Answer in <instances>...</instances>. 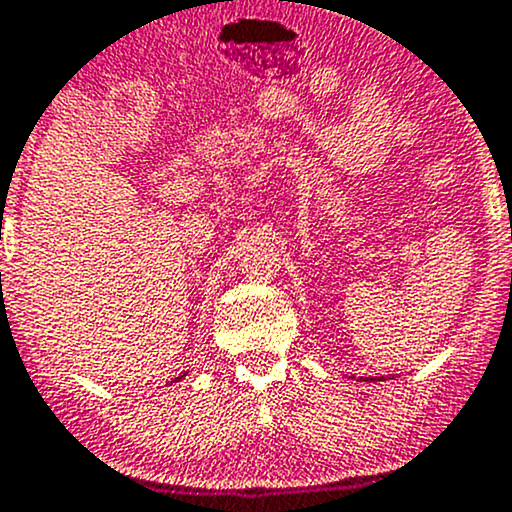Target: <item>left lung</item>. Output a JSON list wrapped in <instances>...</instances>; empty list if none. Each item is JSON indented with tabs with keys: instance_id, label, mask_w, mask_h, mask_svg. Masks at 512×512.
<instances>
[{
	"instance_id": "8db88e82",
	"label": "left lung",
	"mask_w": 512,
	"mask_h": 512,
	"mask_svg": "<svg viewBox=\"0 0 512 512\" xmlns=\"http://www.w3.org/2000/svg\"><path fill=\"white\" fill-rule=\"evenodd\" d=\"M360 380H363V377H360ZM367 380H377V377H365V382H367ZM380 380H382V377H380Z\"/></svg>"
}]
</instances>
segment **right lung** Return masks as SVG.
<instances>
[{
    "label": "right lung",
    "instance_id": "right-lung-1",
    "mask_svg": "<svg viewBox=\"0 0 512 512\" xmlns=\"http://www.w3.org/2000/svg\"><path fill=\"white\" fill-rule=\"evenodd\" d=\"M181 377H186V372H183V375H181ZM181 377H176V380H174V382H179V380H181Z\"/></svg>",
    "mask_w": 512,
    "mask_h": 512
}]
</instances>
